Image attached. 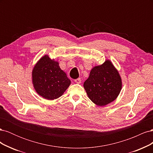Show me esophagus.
Instances as JSON below:
<instances>
[{"mask_svg":"<svg viewBox=\"0 0 153 153\" xmlns=\"http://www.w3.org/2000/svg\"><path fill=\"white\" fill-rule=\"evenodd\" d=\"M75 82L76 83V84H80V83H81V79H80V78H76V79L75 80Z\"/></svg>","mask_w":153,"mask_h":153,"instance_id":"34e87169","label":"esophagus"}]
</instances>
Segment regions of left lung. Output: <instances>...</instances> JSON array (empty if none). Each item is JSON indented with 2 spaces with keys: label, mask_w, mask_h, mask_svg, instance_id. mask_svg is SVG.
I'll return each instance as SVG.
<instances>
[{
  "label": "left lung",
  "mask_w": 153,
  "mask_h": 153,
  "mask_svg": "<svg viewBox=\"0 0 153 153\" xmlns=\"http://www.w3.org/2000/svg\"><path fill=\"white\" fill-rule=\"evenodd\" d=\"M84 87L92 102L105 106L117 98L122 88L121 78L112 63L107 60L91 69Z\"/></svg>",
  "instance_id": "1"
}]
</instances>
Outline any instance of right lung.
I'll list each match as a JSON object with an SVG mask.
<instances>
[{"label": "right lung", "mask_w": 153, "mask_h": 153, "mask_svg": "<svg viewBox=\"0 0 153 153\" xmlns=\"http://www.w3.org/2000/svg\"><path fill=\"white\" fill-rule=\"evenodd\" d=\"M32 83L39 95L49 100L61 96L71 84L59 62L45 55L32 70Z\"/></svg>", "instance_id": "obj_1"}]
</instances>
